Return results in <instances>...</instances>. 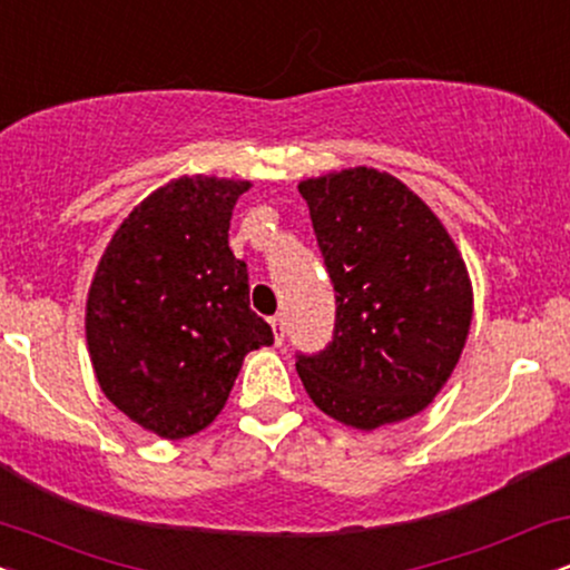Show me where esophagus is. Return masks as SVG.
Returning a JSON list of instances; mask_svg holds the SVG:
<instances>
[{
    "mask_svg": "<svg viewBox=\"0 0 570 570\" xmlns=\"http://www.w3.org/2000/svg\"><path fill=\"white\" fill-rule=\"evenodd\" d=\"M271 326H273V337H276V343L281 345L286 337V322H284V313H276V316L271 318Z\"/></svg>",
    "mask_w": 570,
    "mask_h": 570,
    "instance_id": "esophagus-1",
    "label": "esophagus"
}]
</instances>
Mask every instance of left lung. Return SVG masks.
<instances>
[{
	"mask_svg": "<svg viewBox=\"0 0 570 570\" xmlns=\"http://www.w3.org/2000/svg\"><path fill=\"white\" fill-rule=\"evenodd\" d=\"M335 286V332L297 353L318 410L372 431L429 407L472 324V281L436 214L396 176L345 168L299 181Z\"/></svg>",
	"mask_w": 570,
	"mask_h": 570,
	"instance_id": "8db88e82",
	"label": "left lung"
}]
</instances>
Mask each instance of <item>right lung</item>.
<instances>
[{"instance_id": "add662e5", "label": "right lung", "mask_w": 570, "mask_h": 570, "mask_svg": "<svg viewBox=\"0 0 570 570\" xmlns=\"http://www.w3.org/2000/svg\"><path fill=\"white\" fill-rule=\"evenodd\" d=\"M248 181L181 176L155 189L109 240L85 305V337L109 402L163 440L198 434L225 407L248 351L273 330L248 307L227 244Z\"/></svg>"}]
</instances>
